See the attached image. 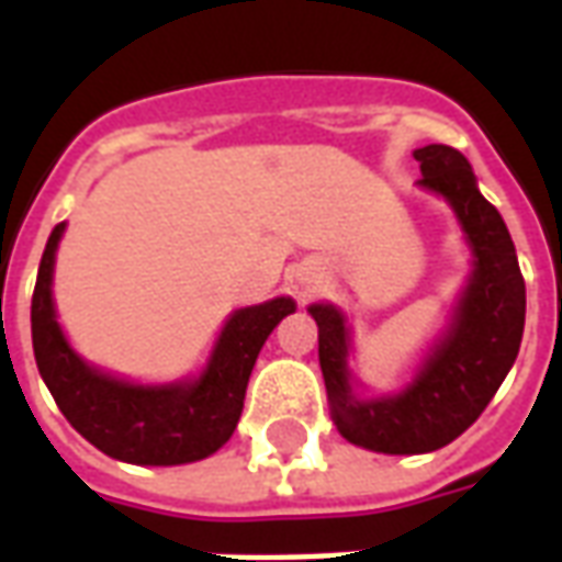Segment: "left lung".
<instances>
[{"label":"left lung","mask_w":562,"mask_h":562,"mask_svg":"<svg viewBox=\"0 0 562 562\" xmlns=\"http://www.w3.org/2000/svg\"><path fill=\"white\" fill-rule=\"evenodd\" d=\"M418 189L442 198L470 249V273L446 325L397 391L379 394L355 373V328L330 301L306 313L318 325V364L330 418L342 439L379 454H427L470 427L515 364L524 337L527 289L506 222L482 195L467 156L446 144L413 153Z\"/></svg>","instance_id":"left-lung-1"}]
</instances>
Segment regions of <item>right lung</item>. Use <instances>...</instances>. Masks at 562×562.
Listing matches in <instances>:
<instances>
[{
    "label": "right lung",
    "mask_w": 562,
    "mask_h": 562,
    "mask_svg": "<svg viewBox=\"0 0 562 562\" xmlns=\"http://www.w3.org/2000/svg\"><path fill=\"white\" fill-rule=\"evenodd\" d=\"M66 222L47 237L32 294L35 364L59 413L108 458L135 467H180L216 454L240 422L261 346L297 310L294 297L280 294L234 310L198 373L171 382H135L87 361L56 318L54 270Z\"/></svg>",
    "instance_id": "add662e5"
}]
</instances>
